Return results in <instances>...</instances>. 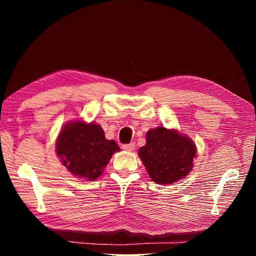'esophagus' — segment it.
I'll list each match as a JSON object with an SVG mask.
<instances>
[{"mask_svg":"<svg viewBox=\"0 0 256 256\" xmlns=\"http://www.w3.org/2000/svg\"><path fill=\"white\" fill-rule=\"evenodd\" d=\"M134 147H136V143H134V142H131V143H129V144H124V145H122V150L130 152V150H134Z\"/></svg>","mask_w":256,"mask_h":256,"instance_id":"obj_1","label":"esophagus"}]
</instances>
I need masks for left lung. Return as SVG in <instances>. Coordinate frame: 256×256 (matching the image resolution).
<instances>
[{
  "label": "left lung",
  "mask_w": 256,
  "mask_h": 256,
  "mask_svg": "<svg viewBox=\"0 0 256 256\" xmlns=\"http://www.w3.org/2000/svg\"><path fill=\"white\" fill-rule=\"evenodd\" d=\"M196 152V145L190 138L175 130L157 127L146 134V145L138 150V156L152 180L166 184L187 176Z\"/></svg>",
  "instance_id": "obj_1"
}]
</instances>
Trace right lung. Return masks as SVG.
I'll return each mask as SVG.
<instances>
[{"instance_id":"1","label":"right lung","mask_w":256,"mask_h":256,"mask_svg":"<svg viewBox=\"0 0 256 256\" xmlns=\"http://www.w3.org/2000/svg\"><path fill=\"white\" fill-rule=\"evenodd\" d=\"M120 147L114 140H106L102 128L96 124L76 120L60 131L56 152L68 171L76 178L95 180Z\"/></svg>"}]
</instances>
